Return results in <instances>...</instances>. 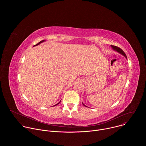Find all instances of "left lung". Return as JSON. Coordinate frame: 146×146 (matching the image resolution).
Instances as JSON below:
<instances>
[{
	"instance_id": "obj_1",
	"label": "left lung",
	"mask_w": 146,
	"mask_h": 146,
	"mask_svg": "<svg viewBox=\"0 0 146 146\" xmlns=\"http://www.w3.org/2000/svg\"><path fill=\"white\" fill-rule=\"evenodd\" d=\"M111 47H112V48H113L114 51H117V52L120 53L121 54H122V55H123L125 57V58L127 59V55H126L125 53L120 48H119V47H117V46H111ZM82 104H83V103H82ZM83 105H84V106H86L84 105V104H83ZM86 107H87V106H86Z\"/></svg>"
}]
</instances>
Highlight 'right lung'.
Returning a JSON list of instances; mask_svg holds the SVG:
<instances>
[{
  "mask_svg": "<svg viewBox=\"0 0 146 146\" xmlns=\"http://www.w3.org/2000/svg\"><path fill=\"white\" fill-rule=\"evenodd\" d=\"M44 41H45V40H41V41H40V42H39V43H37V44H36V45H35V46H37V45H38V44H40V43H43V42H44ZM60 102H59V103H57V104H56V105H54V106H56V105H58V104H59V103H60Z\"/></svg>",
  "mask_w": 146,
  "mask_h": 146,
  "instance_id": "1",
  "label": "right lung"
}]
</instances>
